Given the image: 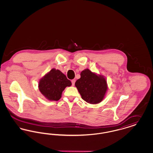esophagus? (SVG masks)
<instances>
[{"label": "esophagus", "mask_w": 153, "mask_h": 153, "mask_svg": "<svg viewBox=\"0 0 153 153\" xmlns=\"http://www.w3.org/2000/svg\"><path fill=\"white\" fill-rule=\"evenodd\" d=\"M75 82H76V80H72V86L74 85V84H75Z\"/></svg>", "instance_id": "34e87169"}]
</instances>
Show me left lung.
I'll return each instance as SVG.
<instances>
[{
	"instance_id": "obj_1",
	"label": "left lung",
	"mask_w": 153,
	"mask_h": 153,
	"mask_svg": "<svg viewBox=\"0 0 153 153\" xmlns=\"http://www.w3.org/2000/svg\"><path fill=\"white\" fill-rule=\"evenodd\" d=\"M80 76L81 77L75 82V86L81 98L92 104L102 102L108 89L106 79L88 69L82 71Z\"/></svg>"
}]
</instances>
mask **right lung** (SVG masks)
<instances>
[{
	"mask_svg": "<svg viewBox=\"0 0 153 153\" xmlns=\"http://www.w3.org/2000/svg\"><path fill=\"white\" fill-rule=\"evenodd\" d=\"M72 85V82L59 70L53 68L42 77L38 82V89L48 100L58 101L63 91Z\"/></svg>",
	"mask_w": 153,
	"mask_h": 153,
	"instance_id": "obj_1",
	"label": "right lung"
}]
</instances>
